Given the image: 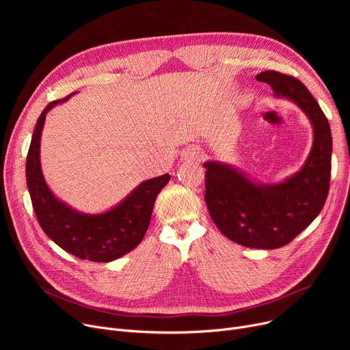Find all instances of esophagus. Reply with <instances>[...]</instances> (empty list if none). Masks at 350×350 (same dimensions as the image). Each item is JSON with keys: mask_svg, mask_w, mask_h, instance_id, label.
<instances>
[{"mask_svg": "<svg viewBox=\"0 0 350 350\" xmlns=\"http://www.w3.org/2000/svg\"><path fill=\"white\" fill-rule=\"evenodd\" d=\"M204 156H206L204 152L201 150L200 147L191 146L185 153H183V160H185L186 163H200L204 159Z\"/></svg>", "mask_w": 350, "mask_h": 350, "instance_id": "1", "label": "esophagus"}]
</instances>
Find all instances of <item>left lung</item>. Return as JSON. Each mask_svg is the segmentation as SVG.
Returning a JSON list of instances; mask_svg holds the SVG:
<instances>
[{
	"label": "left lung",
	"instance_id": "8db88e82",
	"mask_svg": "<svg viewBox=\"0 0 350 350\" xmlns=\"http://www.w3.org/2000/svg\"><path fill=\"white\" fill-rule=\"evenodd\" d=\"M255 78L309 118L314 127L310 153L298 173L277 185H258L228 164L207 161L204 200L214 224L231 241L273 250L289 244L321 213L329 193L332 135L321 106L301 81L277 70Z\"/></svg>",
	"mask_w": 350,
	"mask_h": 350
}]
</instances>
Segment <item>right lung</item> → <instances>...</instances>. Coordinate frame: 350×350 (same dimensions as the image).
<instances>
[{
	"instance_id": "right-lung-1",
	"label": "right lung",
	"mask_w": 350,
	"mask_h": 350,
	"mask_svg": "<svg viewBox=\"0 0 350 350\" xmlns=\"http://www.w3.org/2000/svg\"><path fill=\"white\" fill-rule=\"evenodd\" d=\"M51 102L33 129L27 156V185L36 219L51 240L81 260L109 262L136 248L149 228L154 201L170 181L163 174L143 181L122 203L102 214H83L70 208L53 196L41 170V133L48 110L68 100Z\"/></svg>"
}]
</instances>
